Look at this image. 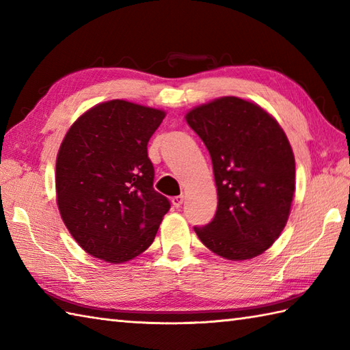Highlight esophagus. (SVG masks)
Wrapping results in <instances>:
<instances>
[{"label": "esophagus", "mask_w": 350, "mask_h": 350, "mask_svg": "<svg viewBox=\"0 0 350 350\" xmlns=\"http://www.w3.org/2000/svg\"><path fill=\"white\" fill-rule=\"evenodd\" d=\"M183 200H185V197L179 196V197H174L173 200H171V203H173V207H176V209H180L183 204Z\"/></svg>", "instance_id": "obj_1"}]
</instances>
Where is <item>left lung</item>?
Wrapping results in <instances>:
<instances>
[{
	"mask_svg": "<svg viewBox=\"0 0 350 350\" xmlns=\"http://www.w3.org/2000/svg\"><path fill=\"white\" fill-rule=\"evenodd\" d=\"M187 123L211 153L218 191L212 222L194 227L222 258H254L284 230L295 194V154L280 123L257 103L222 96L189 109Z\"/></svg>",
	"mask_w": 350,
	"mask_h": 350,
	"instance_id": "1",
	"label": "left lung"
}]
</instances>
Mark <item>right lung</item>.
I'll use <instances>...</instances> for the list:
<instances>
[{
  "instance_id": "1",
  "label": "right lung",
  "mask_w": 350,
  "mask_h": 350,
  "mask_svg": "<svg viewBox=\"0 0 350 350\" xmlns=\"http://www.w3.org/2000/svg\"><path fill=\"white\" fill-rule=\"evenodd\" d=\"M165 111L123 99L98 103L73 123L57 153V206L88 254L124 263L150 247L170 202L153 189L147 143Z\"/></svg>"
}]
</instances>
